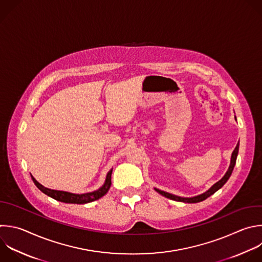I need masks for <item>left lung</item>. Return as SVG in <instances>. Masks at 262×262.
<instances>
[{"label":"left lung","mask_w":262,"mask_h":262,"mask_svg":"<svg viewBox=\"0 0 262 262\" xmlns=\"http://www.w3.org/2000/svg\"><path fill=\"white\" fill-rule=\"evenodd\" d=\"M237 153H238V143H237L236 147L234 148V150H233V152H232V154H231L230 165H229V167H228V170L226 171V173L224 175V177H223L220 181H218L217 183H215L207 192H205V193H203V194H201V195L187 199V198L176 196V195L167 193V192H164V191L159 190V189H156V188H155V190H156L158 193H160L161 195H163V196H165V198H167V199H169V200H172V201L183 202V203H188V204H194V203L203 202V201H205L206 199H208L209 196H211L212 194H214L217 190H219V189L227 182V180L229 179V177H230V175H231V172H232V170H233V167H234V164H235V161H236V157H237Z\"/></svg>","instance_id":"obj_1"}]
</instances>
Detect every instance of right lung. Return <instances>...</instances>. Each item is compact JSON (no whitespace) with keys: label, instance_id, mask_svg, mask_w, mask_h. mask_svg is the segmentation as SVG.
Returning a JSON list of instances; mask_svg holds the SVG:
<instances>
[{"label":"right lung","instance_id":"right-lung-1","mask_svg":"<svg viewBox=\"0 0 262 262\" xmlns=\"http://www.w3.org/2000/svg\"><path fill=\"white\" fill-rule=\"evenodd\" d=\"M111 175H112V169L108 172L107 178H106V182L105 184L98 189L97 191L94 192H90V193H84V194H74V193H70V192H66V191H58V190H52V189H48L46 187H44L43 185H41L33 176L32 179L35 183V185L45 194H47L48 196L62 202V203H67V204H87L91 203L94 201H97L99 199H101L102 196H104L108 190L111 187Z\"/></svg>","mask_w":262,"mask_h":262}]
</instances>
